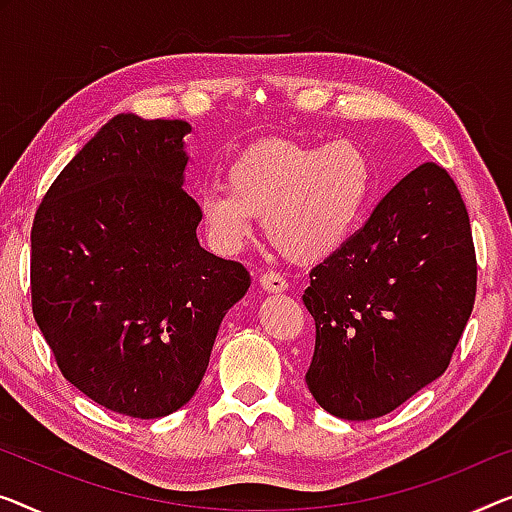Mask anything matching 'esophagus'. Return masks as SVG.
<instances>
[{
	"mask_svg": "<svg viewBox=\"0 0 512 512\" xmlns=\"http://www.w3.org/2000/svg\"><path fill=\"white\" fill-rule=\"evenodd\" d=\"M259 285H262V289H266V292H271V294L287 292V282H285V278L278 276V273H262V276H259Z\"/></svg>",
	"mask_w": 512,
	"mask_h": 512,
	"instance_id": "1",
	"label": "esophagus"
}]
</instances>
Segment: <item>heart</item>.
Returning a JSON list of instances; mask_svg holds the SVG:
<instances>
[{
	"instance_id": "heart-1",
	"label": "heart",
	"mask_w": 512,
	"mask_h": 512,
	"mask_svg": "<svg viewBox=\"0 0 512 512\" xmlns=\"http://www.w3.org/2000/svg\"><path fill=\"white\" fill-rule=\"evenodd\" d=\"M370 183V160L354 142L312 147L264 140L227 167V188L197 195V213L220 253H239L253 239L259 216L269 239L289 259L319 262L354 232Z\"/></svg>"
}]
</instances>
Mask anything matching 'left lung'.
Listing matches in <instances>:
<instances>
[{"mask_svg":"<svg viewBox=\"0 0 512 512\" xmlns=\"http://www.w3.org/2000/svg\"><path fill=\"white\" fill-rule=\"evenodd\" d=\"M474 299L467 207L451 174L425 163L310 271L312 398L345 421L391 414L444 375Z\"/></svg>","mask_w":512,"mask_h":512,"instance_id":"8db88e82","label":"left lung"}]
</instances>
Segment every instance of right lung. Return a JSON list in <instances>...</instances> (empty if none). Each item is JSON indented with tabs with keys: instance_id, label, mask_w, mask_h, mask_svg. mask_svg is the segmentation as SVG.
<instances>
[{
	"instance_id": "right-lung-1",
	"label": "right lung",
	"mask_w": 512,
	"mask_h": 512,
	"mask_svg": "<svg viewBox=\"0 0 512 512\" xmlns=\"http://www.w3.org/2000/svg\"><path fill=\"white\" fill-rule=\"evenodd\" d=\"M181 119L117 114L45 193L32 227V310L57 365L101 407L160 418L193 398L239 262L197 241Z\"/></svg>"
}]
</instances>
